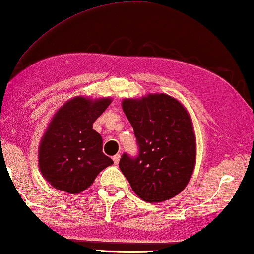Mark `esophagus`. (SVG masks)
Segmentation results:
<instances>
[{
	"instance_id": "34e87169",
	"label": "esophagus",
	"mask_w": 254,
	"mask_h": 254,
	"mask_svg": "<svg viewBox=\"0 0 254 254\" xmlns=\"http://www.w3.org/2000/svg\"><path fill=\"white\" fill-rule=\"evenodd\" d=\"M120 159H121V154H120V153L115 154V155L113 156V161H114V164H115V165H118V164H119V162H120Z\"/></svg>"
}]
</instances>
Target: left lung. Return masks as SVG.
Instances as JSON below:
<instances>
[{"label":"left lung","instance_id":"1","mask_svg":"<svg viewBox=\"0 0 254 254\" xmlns=\"http://www.w3.org/2000/svg\"><path fill=\"white\" fill-rule=\"evenodd\" d=\"M122 109L139 146L135 158L124 153L120 170L132 190L150 203L178 195L195 167L196 142L187 109L168 94L126 99Z\"/></svg>","mask_w":254,"mask_h":254}]
</instances>
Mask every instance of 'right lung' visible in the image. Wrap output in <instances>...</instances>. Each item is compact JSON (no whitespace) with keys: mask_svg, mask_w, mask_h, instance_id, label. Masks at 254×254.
I'll return each instance as SVG.
<instances>
[{"mask_svg":"<svg viewBox=\"0 0 254 254\" xmlns=\"http://www.w3.org/2000/svg\"><path fill=\"white\" fill-rule=\"evenodd\" d=\"M112 102L75 96L60 108L39 147V168L52 186L70 194L86 190L102 170L113 164L102 152V136L93 123Z\"/></svg>","mask_w":254,"mask_h":254,"instance_id":"add662e5","label":"right lung"}]
</instances>
